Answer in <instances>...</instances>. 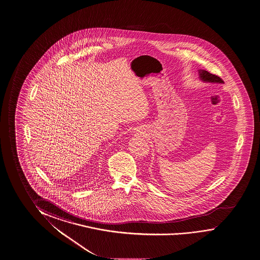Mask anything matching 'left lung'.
Here are the masks:
<instances>
[{"instance_id":"8db88e82","label":"left lung","mask_w":260,"mask_h":260,"mask_svg":"<svg viewBox=\"0 0 260 260\" xmlns=\"http://www.w3.org/2000/svg\"><path fill=\"white\" fill-rule=\"evenodd\" d=\"M199 74H200V78H201L203 82L224 83L221 77H219L218 75H215V74H211L207 71L200 70L199 71Z\"/></svg>"}]
</instances>
